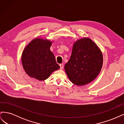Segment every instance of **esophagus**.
<instances>
[{"label":"esophagus","instance_id":"34e87169","mask_svg":"<svg viewBox=\"0 0 124 124\" xmlns=\"http://www.w3.org/2000/svg\"><path fill=\"white\" fill-rule=\"evenodd\" d=\"M59 66H60V69L62 70L63 68V65L62 64V63H61V64H60Z\"/></svg>","mask_w":124,"mask_h":124}]
</instances>
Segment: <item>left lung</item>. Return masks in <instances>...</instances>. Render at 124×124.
<instances>
[{"label":"left lung","mask_w":124,"mask_h":124,"mask_svg":"<svg viewBox=\"0 0 124 124\" xmlns=\"http://www.w3.org/2000/svg\"><path fill=\"white\" fill-rule=\"evenodd\" d=\"M103 55L98 46L87 37L73 43L69 61L64 67L70 81L77 86H83L94 80L100 72Z\"/></svg>","instance_id":"left-lung-1"}]
</instances>
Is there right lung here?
<instances>
[{"label":"right lung","instance_id":"1","mask_svg":"<svg viewBox=\"0 0 124 124\" xmlns=\"http://www.w3.org/2000/svg\"><path fill=\"white\" fill-rule=\"evenodd\" d=\"M54 41L37 37L24 48L21 56L22 64L29 77L39 81L46 80L60 68L50 50Z\"/></svg>","mask_w":124,"mask_h":124}]
</instances>
